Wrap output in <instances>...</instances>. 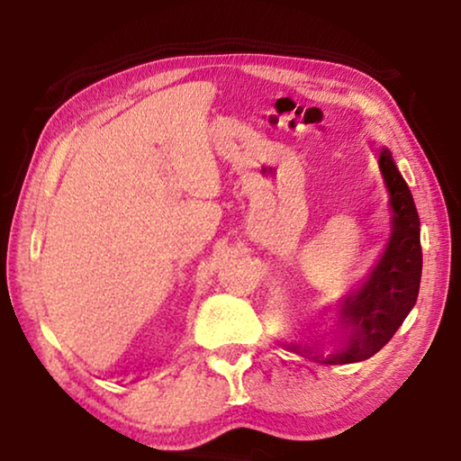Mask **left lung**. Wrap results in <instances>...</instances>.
I'll return each mask as SVG.
<instances>
[{
    "label": "left lung",
    "mask_w": 461,
    "mask_h": 461,
    "mask_svg": "<svg viewBox=\"0 0 461 461\" xmlns=\"http://www.w3.org/2000/svg\"><path fill=\"white\" fill-rule=\"evenodd\" d=\"M393 207V233L384 254L354 293L339 303L341 346L327 357L313 356L325 364H354L368 360L386 346L415 307L423 270L419 213L396 168L393 154L382 148L378 156ZM299 352V348H294ZM309 354V349H305Z\"/></svg>",
    "instance_id": "1"
}]
</instances>
